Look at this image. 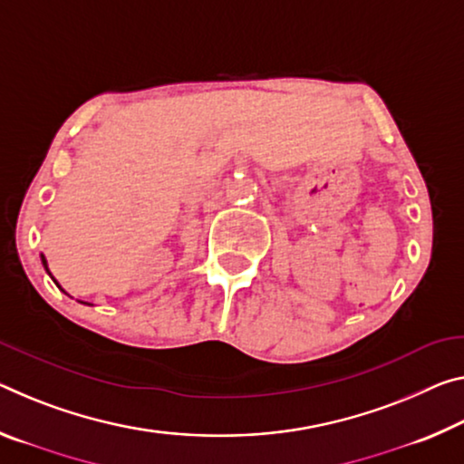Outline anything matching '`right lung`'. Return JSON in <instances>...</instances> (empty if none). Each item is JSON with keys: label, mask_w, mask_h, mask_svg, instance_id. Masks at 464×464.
Segmentation results:
<instances>
[{"label": "right lung", "mask_w": 464, "mask_h": 464, "mask_svg": "<svg viewBox=\"0 0 464 464\" xmlns=\"http://www.w3.org/2000/svg\"><path fill=\"white\" fill-rule=\"evenodd\" d=\"M43 266H45V270L49 272V268H47V262H45V258H43Z\"/></svg>", "instance_id": "add662e5"}]
</instances>
